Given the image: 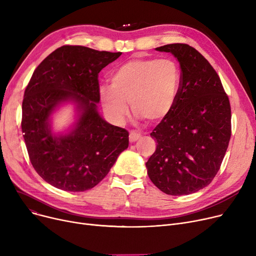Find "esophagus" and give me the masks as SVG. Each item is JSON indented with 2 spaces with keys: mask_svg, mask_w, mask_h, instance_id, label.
I'll use <instances>...</instances> for the list:
<instances>
[{
  "mask_svg": "<svg viewBox=\"0 0 256 256\" xmlns=\"http://www.w3.org/2000/svg\"><path fill=\"white\" fill-rule=\"evenodd\" d=\"M141 138V135L140 134H138V132H130V142H136L137 140H139Z\"/></svg>",
  "mask_w": 256,
  "mask_h": 256,
  "instance_id": "obj_1",
  "label": "esophagus"
}]
</instances>
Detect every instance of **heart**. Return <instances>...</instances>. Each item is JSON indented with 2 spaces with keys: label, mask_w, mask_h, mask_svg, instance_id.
I'll return each instance as SVG.
<instances>
[{
  "label": "heart",
  "mask_w": 256,
  "mask_h": 256,
  "mask_svg": "<svg viewBox=\"0 0 256 256\" xmlns=\"http://www.w3.org/2000/svg\"><path fill=\"white\" fill-rule=\"evenodd\" d=\"M111 85L102 86L100 100L106 115L120 124L132 112L150 124L166 118L176 104L182 84L178 64L171 59H132L113 72Z\"/></svg>",
  "instance_id": "heart-1"
}]
</instances>
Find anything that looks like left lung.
Returning a JSON list of instances; mask_svg holds the SVG:
<instances>
[{
	"mask_svg": "<svg viewBox=\"0 0 256 256\" xmlns=\"http://www.w3.org/2000/svg\"><path fill=\"white\" fill-rule=\"evenodd\" d=\"M171 52L180 66L182 84L170 114L150 132L156 150L146 162L158 189L189 195L210 184L220 169L232 136L230 102L210 62L186 44L156 48Z\"/></svg>",
	"mask_w": 256,
	"mask_h": 256,
	"instance_id": "8db88e82",
	"label": "left lung"
}]
</instances>
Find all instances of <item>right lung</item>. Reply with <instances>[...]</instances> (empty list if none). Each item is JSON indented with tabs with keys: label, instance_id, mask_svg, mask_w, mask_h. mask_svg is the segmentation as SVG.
Wrapping results in <instances>:
<instances>
[{
	"label": "right lung",
	"instance_id": "add662e5",
	"mask_svg": "<svg viewBox=\"0 0 256 256\" xmlns=\"http://www.w3.org/2000/svg\"><path fill=\"white\" fill-rule=\"evenodd\" d=\"M121 52L63 46L40 63L22 100V130L31 163L52 186L84 192L109 173L128 146V132L108 124L98 112V74ZM80 112L70 133L52 136L50 115L62 102Z\"/></svg>",
	"mask_w": 256,
	"mask_h": 256
}]
</instances>
